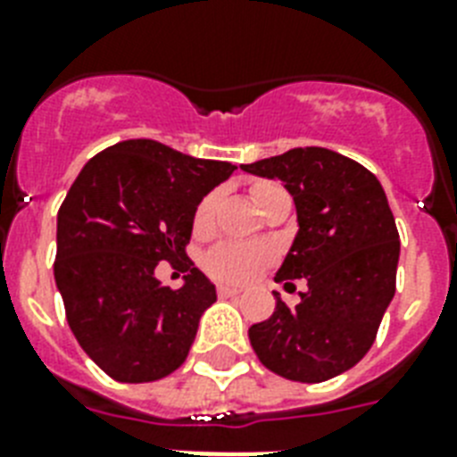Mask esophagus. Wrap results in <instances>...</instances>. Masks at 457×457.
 Here are the masks:
<instances>
[{
    "label": "esophagus",
    "mask_w": 457,
    "mask_h": 457,
    "mask_svg": "<svg viewBox=\"0 0 457 457\" xmlns=\"http://www.w3.org/2000/svg\"><path fill=\"white\" fill-rule=\"evenodd\" d=\"M242 294V289L239 287H229V285H220L218 287V296L220 299H229V296H239Z\"/></svg>",
    "instance_id": "esophagus-1"
}]
</instances>
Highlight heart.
<instances>
[{
	"label": "heart",
	"instance_id": "heart-1",
	"mask_svg": "<svg viewBox=\"0 0 457 457\" xmlns=\"http://www.w3.org/2000/svg\"><path fill=\"white\" fill-rule=\"evenodd\" d=\"M272 189H278V187L268 185V182H261V185L253 187L256 204H261L265 194L272 192ZM215 206H218V194L213 192L204 196V201L196 208V215H194L196 228H208L211 225ZM265 263H268V253L263 249H256V246H246V244H220L206 256L208 272L213 278L222 279V282H249L251 278H256L258 270Z\"/></svg>",
	"mask_w": 457,
	"mask_h": 457
}]
</instances>
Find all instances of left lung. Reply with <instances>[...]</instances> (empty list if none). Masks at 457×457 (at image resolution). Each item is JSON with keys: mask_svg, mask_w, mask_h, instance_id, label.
<instances>
[{"mask_svg": "<svg viewBox=\"0 0 457 457\" xmlns=\"http://www.w3.org/2000/svg\"><path fill=\"white\" fill-rule=\"evenodd\" d=\"M242 170L279 179L292 194L299 232L275 279L308 282L296 308L272 292L278 308L249 327L251 346L285 379H332L368 353L396 292L401 242L386 194L368 168L322 146Z\"/></svg>", "mask_w": 457, "mask_h": 457, "instance_id": "1", "label": "left lung"}]
</instances>
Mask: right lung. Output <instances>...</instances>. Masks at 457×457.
<instances>
[{
    "label": "right lung",
    "instance_id": "right-lung-1",
    "mask_svg": "<svg viewBox=\"0 0 457 457\" xmlns=\"http://www.w3.org/2000/svg\"><path fill=\"white\" fill-rule=\"evenodd\" d=\"M237 168L154 139H125L89 158L56 215L54 279L82 351L125 384L156 382L185 362L218 294L185 246L201 199ZM187 271L179 290L153 270Z\"/></svg>",
    "mask_w": 457,
    "mask_h": 457
}]
</instances>
